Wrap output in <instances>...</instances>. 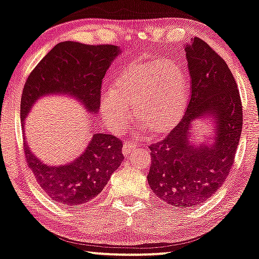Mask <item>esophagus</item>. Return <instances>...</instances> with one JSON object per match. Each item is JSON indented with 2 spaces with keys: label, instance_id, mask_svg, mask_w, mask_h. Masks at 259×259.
<instances>
[{
  "label": "esophagus",
  "instance_id": "obj_1",
  "mask_svg": "<svg viewBox=\"0 0 259 259\" xmlns=\"http://www.w3.org/2000/svg\"><path fill=\"white\" fill-rule=\"evenodd\" d=\"M133 149H134V146L132 145V142H130V141H124L123 148H122V153L124 155H129Z\"/></svg>",
  "mask_w": 259,
  "mask_h": 259
}]
</instances>
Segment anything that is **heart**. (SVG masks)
Returning a JSON list of instances; mask_svg holds the SVG:
<instances>
[{
	"label": "heart",
	"mask_w": 259,
	"mask_h": 259,
	"mask_svg": "<svg viewBox=\"0 0 259 259\" xmlns=\"http://www.w3.org/2000/svg\"><path fill=\"white\" fill-rule=\"evenodd\" d=\"M189 99V78L177 61L152 58L130 63L117 75L112 90L100 100L104 119L120 130L134 107L136 119L154 135L171 132L181 123Z\"/></svg>",
	"instance_id": "heart-1"
}]
</instances>
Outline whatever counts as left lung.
<instances>
[{
  "mask_svg": "<svg viewBox=\"0 0 259 259\" xmlns=\"http://www.w3.org/2000/svg\"><path fill=\"white\" fill-rule=\"evenodd\" d=\"M184 47L191 98L181 123L149 147L147 181L163 202L188 209L210 198L227 178L243 129V107L233 75L217 52L197 37ZM197 119H210L214 126L201 143L191 134Z\"/></svg>",
  "mask_w": 259,
  "mask_h": 259,
  "instance_id": "obj_1",
  "label": "left lung"
}]
</instances>
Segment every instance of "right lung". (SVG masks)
<instances>
[{
	"instance_id": "obj_1",
	"label": "right lung",
	"mask_w": 259,
	"mask_h": 259,
	"mask_svg": "<svg viewBox=\"0 0 259 259\" xmlns=\"http://www.w3.org/2000/svg\"><path fill=\"white\" fill-rule=\"evenodd\" d=\"M120 50L114 45L57 44L29 74L22 91L20 117L25 118L35 101L50 94H63L82 104L90 113L100 107L101 81ZM25 155L41 189L60 204H86L100 194L119 167L124 156L118 137L96 133L74 161L51 166L39 160L25 141Z\"/></svg>"
}]
</instances>
